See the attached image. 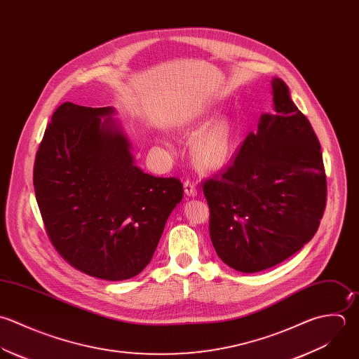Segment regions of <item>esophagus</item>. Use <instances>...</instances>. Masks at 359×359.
Listing matches in <instances>:
<instances>
[{"label": "esophagus", "mask_w": 359, "mask_h": 359, "mask_svg": "<svg viewBox=\"0 0 359 359\" xmlns=\"http://www.w3.org/2000/svg\"><path fill=\"white\" fill-rule=\"evenodd\" d=\"M184 189H185V194L188 195V196H196L198 195V187H196V184L194 182V181H189V180H187L185 182H184Z\"/></svg>", "instance_id": "34e87169"}]
</instances>
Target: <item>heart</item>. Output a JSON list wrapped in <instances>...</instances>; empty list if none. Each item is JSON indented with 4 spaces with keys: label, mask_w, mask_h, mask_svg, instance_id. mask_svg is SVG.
<instances>
[{
    "label": "heart",
    "mask_w": 359,
    "mask_h": 359,
    "mask_svg": "<svg viewBox=\"0 0 359 359\" xmlns=\"http://www.w3.org/2000/svg\"><path fill=\"white\" fill-rule=\"evenodd\" d=\"M202 116H192L182 121V129L191 130L201 125ZM194 161L205 171H219L224 168L233 156V129L227 118H217L208 123L191 144Z\"/></svg>",
    "instance_id": "heart-1"
}]
</instances>
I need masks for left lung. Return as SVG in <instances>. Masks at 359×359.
Wrapping results in <instances>:
<instances>
[{
  "label": "left lung",
  "mask_w": 359,
  "mask_h": 359,
  "mask_svg": "<svg viewBox=\"0 0 359 359\" xmlns=\"http://www.w3.org/2000/svg\"><path fill=\"white\" fill-rule=\"evenodd\" d=\"M274 113H263L234 163L205 182L210 239L219 257L242 273L273 267L316 234L326 206L320 143L294 104L288 86L271 79Z\"/></svg>",
  "instance_id": "1"
}]
</instances>
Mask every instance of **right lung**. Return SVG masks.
I'll return each mask as SVG.
<instances>
[{
  "mask_svg": "<svg viewBox=\"0 0 359 359\" xmlns=\"http://www.w3.org/2000/svg\"><path fill=\"white\" fill-rule=\"evenodd\" d=\"M114 116V107L61 104L37 150L33 185L58 253L92 277L121 281L149 264L184 188L135 164Z\"/></svg>",
  "mask_w": 359,
  "mask_h": 359,
  "instance_id": "obj_1",
  "label": "right lung"
}]
</instances>
